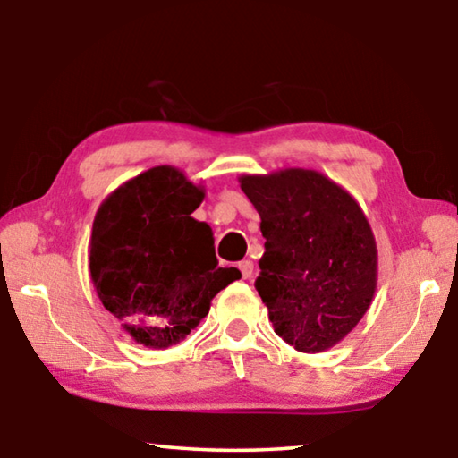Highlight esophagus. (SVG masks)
Here are the masks:
<instances>
[{"mask_svg": "<svg viewBox=\"0 0 458 458\" xmlns=\"http://www.w3.org/2000/svg\"><path fill=\"white\" fill-rule=\"evenodd\" d=\"M238 268H240V273H242V278H250L254 273V262L246 259L242 262H238Z\"/></svg>", "mask_w": 458, "mask_h": 458, "instance_id": "1", "label": "esophagus"}]
</instances>
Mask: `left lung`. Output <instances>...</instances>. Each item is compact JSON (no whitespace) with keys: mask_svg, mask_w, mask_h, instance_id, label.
<instances>
[{"mask_svg":"<svg viewBox=\"0 0 458 458\" xmlns=\"http://www.w3.org/2000/svg\"><path fill=\"white\" fill-rule=\"evenodd\" d=\"M260 216L257 291L275 333L303 353L337 345L371 305L377 246L350 191L315 169L240 175Z\"/></svg>","mask_w":458,"mask_h":458,"instance_id":"obj_1","label":"left lung"}]
</instances>
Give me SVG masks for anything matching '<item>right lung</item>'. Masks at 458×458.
<instances>
[{
	"mask_svg": "<svg viewBox=\"0 0 458 458\" xmlns=\"http://www.w3.org/2000/svg\"><path fill=\"white\" fill-rule=\"evenodd\" d=\"M204 188L157 165L119 185L98 206L90 278L100 303L137 344L167 350L196 329L240 270L218 267L214 234L191 218Z\"/></svg>",
	"mask_w": 458,
	"mask_h": 458,
	"instance_id": "obj_1",
	"label": "right lung"
}]
</instances>
